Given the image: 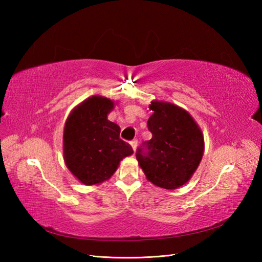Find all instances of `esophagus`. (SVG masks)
Listing matches in <instances>:
<instances>
[{"label":"esophagus","instance_id":"esophagus-1","mask_svg":"<svg viewBox=\"0 0 262 262\" xmlns=\"http://www.w3.org/2000/svg\"><path fill=\"white\" fill-rule=\"evenodd\" d=\"M130 145H132L133 149H134V152H135V151H136V148H137V141H136V140L132 141V142H130Z\"/></svg>","mask_w":262,"mask_h":262}]
</instances>
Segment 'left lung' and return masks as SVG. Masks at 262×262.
Returning a JSON list of instances; mask_svg holds the SVG:
<instances>
[{"mask_svg":"<svg viewBox=\"0 0 262 262\" xmlns=\"http://www.w3.org/2000/svg\"><path fill=\"white\" fill-rule=\"evenodd\" d=\"M147 120L152 138L137 148L136 159L147 180L164 189H177L190 180L204 154V136L188 111L154 100Z\"/></svg>","mask_w":262,"mask_h":262,"instance_id":"1","label":"left lung"}]
</instances>
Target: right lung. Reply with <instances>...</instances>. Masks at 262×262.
<instances>
[{
  "label": "right lung",
  "instance_id": "obj_1",
  "mask_svg": "<svg viewBox=\"0 0 262 262\" xmlns=\"http://www.w3.org/2000/svg\"><path fill=\"white\" fill-rule=\"evenodd\" d=\"M114 107L110 99L93 96L74 108L65 122L66 166L86 186L108 180L120 161L134 153L129 144L120 140V127L107 118Z\"/></svg>",
  "mask_w": 262,
  "mask_h": 262
}]
</instances>
